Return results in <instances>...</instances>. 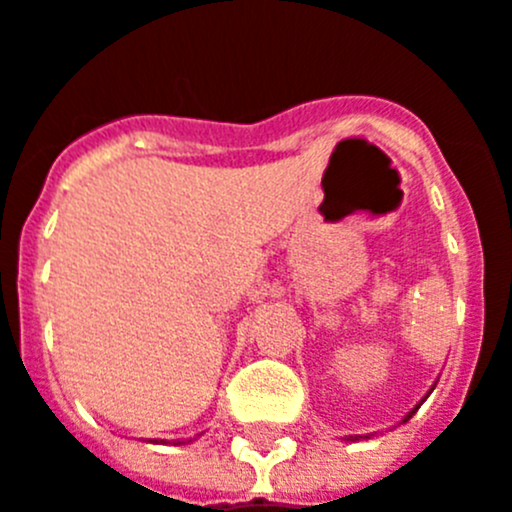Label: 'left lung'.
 Here are the masks:
<instances>
[{"instance_id":"obj_1","label":"left lung","mask_w":512,"mask_h":512,"mask_svg":"<svg viewBox=\"0 0 512 512\" xmlns=\"http://www.w3.org/2000/svg\"><path fill=\"white\" fill-rule=\"evenodd\" d=\"M432 389H434V386H432ZM432 389H429V391H432ZM424 399H427V396H424ZM424 399H422V401H424ZM422 401H419L417 407H414V409H412V412H409V414H407V417L401 419V424H404V422H409V419H412V417H414V414H417V409H419V407H422ZM346 439H348V442H358V439H371V434H364V437H361V434H356V437H346Z\"/></svg>"}]
</instances>
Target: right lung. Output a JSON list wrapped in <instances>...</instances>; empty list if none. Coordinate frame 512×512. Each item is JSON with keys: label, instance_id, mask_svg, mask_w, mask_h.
I'll use <instances>...</instances> for the list:
<instances>
[{"label": "right lung", "instance_id": "right-lung-1", "mask_svg": "<svg viewBox=\"0 0 512 512\" xmlns=\"http://www.w3.org/2000/svg\"><path fill=\"white\" fill-rule=\"evenodd\" d=\"M156 444H159V439H154ZM161 442H166V439H161ZM186 442H191V439H174V444H186Z\"/></svg>", "mask_w": 512, "mask_h": 512}]
</instances>
